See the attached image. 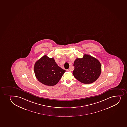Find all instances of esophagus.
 I'll list each match as a JSON object with an SVG mask.
<instances>
[{
	"label": "esophagus",
	"mask_w": 127,
	"mask_h": 127,
	"mask_svg": "<svg viewBox=\"0 0 127 127\" xmlns=\"http://www.w3.org/2000/svg\"><path fill=\"white\" fill-rule=\"evenodd\" d=\"M67 72H71V70L69 69H67Z\"/></svg>",
	"instance_id": "obj_1"
}]
</instances>
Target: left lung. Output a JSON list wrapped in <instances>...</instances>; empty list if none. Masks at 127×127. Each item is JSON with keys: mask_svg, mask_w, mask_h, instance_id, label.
I'll use <instances>...</instances> for the list:
<instances>
[{"mask_svg": "<svg viewBox=\"0 0 127 127\" xmlns=\"http://www.w3.org/2000/svg\"><path fill=\"white\" fill-rule=\"evenodd\" d=\"M73 75L79 81L91 84L98 78L101 72V65L95 58L85 54L82 58H77L74 63Z\"/></svg>", "mask_w": 127, "mask_h": 127, "instance_id": "1", "label": "left lung"}]
</instances>
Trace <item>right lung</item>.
<instances>
[{
  "label": "right lung",
  "instance_id": "add662e5",
  "mask_svg": "<svg viewBox=\"0 0 127 127\" xmlns=\"http://www.w3.org/2000/svg\"><path fill=\"white\" fill-rule=\"evenodd\" d=\"M65 71L58 66L54 58L46 55L37 60L34 66V72L38 81L49 86L56 85Z\"/></svg>",
  "mask_w": 127,
  "mask_h": 127
}]
</instances>
